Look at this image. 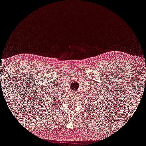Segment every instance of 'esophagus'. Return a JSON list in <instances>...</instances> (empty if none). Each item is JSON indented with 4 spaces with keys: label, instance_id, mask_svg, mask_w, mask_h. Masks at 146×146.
<instances>
[{
    "label": "esophagus",
    "instance_id": "1",
    "mask_svg": "<svg viewBox=\"0 0 146 146\" xmlns=\"http://www.w3.org/2000/svg\"><path fill=\"white\" fill-rule=\"evenodd\" d=\"M72 94H73V95H75V92H72Z\"/></svg>",
    "mask_w": 146,
    "mask_h": 146
}]
</instances>
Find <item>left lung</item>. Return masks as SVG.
<instances>
[{"instance_id":"left-lung-1","label":"left lung","mask_w":146,"mask_h":146,"mask_svg":"<svg viewBox=\"0 0 146 146\" xmlns=\"http://www.w3.org/2000/svg\"><path fill=\"white\" fill-rule=\"evenodd\" d=\"M91 95H92V93H91ZM99 97V96H98ZM95 98L96 99H95L94 98ZM90 98V102H92V101H93V102H95V100H94L95 99L96 100V96H95V98H94V97H92V95H90V98ZM90 106H91V105H90Z\"/></svg>"}]
</instances>
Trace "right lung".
Masks as SVG:
<instances>
[{
	"label": "right lung",
	"mask_w": 146,
	"mask_h": 146,
	"mask_svg": "<svg viewBox=\"0 0 146 146\" xmlns=\"http://www.w3.org/2000/svg\"><path fill=\"white\" fill-rule=\"evenodd\" d=\"M56 99H57V98H56V96H55V94L53 93V92L52 93H51V92H50L49 95H48L47 100H46V102H46L45 105L46 104V106H49V105H51V106H50V107H51V106H54L53 104H54V102L56 101ZM51 100H52L51 101H50ZM55 103H56V102H55ZM55 103H54V104H55ZM47 104H49L47 105Z\"/></svg>",
	"instance_id": "add662e5"
}]
</instances>
